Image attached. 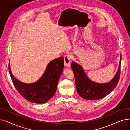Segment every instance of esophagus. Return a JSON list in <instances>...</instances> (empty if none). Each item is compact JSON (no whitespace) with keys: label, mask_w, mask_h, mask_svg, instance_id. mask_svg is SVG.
I'll return each instance as SVG.
<instances>
[{"label":"esophagus","mask_w":130,"mask_h":130,"mask_svg":"<svg viewBox=\"0 0 130 130\" xmlns=\"http://www.w3.org/2000/svg\"><path fill=\"white\" fill-rule=\"evenodd\" d=\"M71 56L69 55H67L64 57V65L67 68H70L71 66Z\"/></svg>","instance_id":"34e87169"}]
</instances>
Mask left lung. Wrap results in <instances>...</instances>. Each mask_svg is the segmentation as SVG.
<instances>
[{
    "instance_id": "1",
    "label": "left lung",
    "mask_w": 130,
    "mask_h": 130,
    "mask_svg": "<svg viewBox=\"0 0 130 130\" xmlns=\"http://www.w3.org/2000/svg\"><path fill=\"white\" fill-rule=\"evenodd\" d=\"M121 54L119 68L113 78L108 82L100 83L92 80L88 77L83 67L75 61H72L71 68L74 74L77 93L83 99L98 100L110 94L117 86L120 75Z\"/></svg>"
}]
</instances>
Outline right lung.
Returning a JSON list of instances; mask_svg holds the SVG:
<instances>
[{"label": "right lung", "instance_id": "right-lung-1", "mask_svg": "<svg viewBox=\"0 0 130 130\" xmlns=\"http://www.w3.org/2000/svg\"><path fill=\"white\" fill-rule=\"evenodd\" d=\"M63 69L64 58H56L47 64L42 76L37 81L26 83L13 75L9 63V74L16 90L26 100L37 104L44 103L54 96Z\"/></svg>", "mask_w": 130, "mask_h": 130}]
</instances>
